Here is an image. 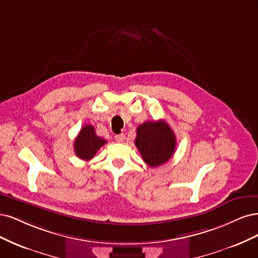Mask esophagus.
Masks as SVG:
<instances>
[{
  "mask_svg": "<svg viewBox=\"0 0 258 258\" xmlns=\"http://www.w3.org/2000/svg\"><path fill=\"white\" fill-rule=\"evenodd\" d=\"M114 139L117 143H123L124 139H125V135L124 134H119V135H115L114 136Z\"/></svg>",
  "mask_w": 258,
  "mask_h": 258,
  "instance_id": "obj_1",
  "label": "esophagus"
}]
</instances>
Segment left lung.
Listing matches in <instances>:
<instances>
[{
	"instance_id": "1",
	"label": "left lung",
	"mask_w": 258,
	"mask_h": 258,
	"mask_svg": "<svg viewBox=\"0 0 258 258\" xmlns=\"http://www.w3.org/2000/svg\"><path fill=\"white\" fill-rule=\"evenodd\" d=\"M176 136L163 120L147 121L137 127L135 146L143 160L151 167L168 162L176 150Z\"/></svg>"
}]
</instances>
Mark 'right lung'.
Listing matches in <instances>:
<instances>
[{
    "instance_id": "1",
    "label": "right lung",
    "mask_w": 258,
    "mask_h": 258,
    "mask_svg": "<svg viewBox=\"0 0 258 258\" xmlns=\"http://www.w3.org/2000/svg\"><path fill=\"white\" fill-rule=\"evenodd\" d=\"M106 144V139L98 137L95 134V130L92 125H85L79 132L78 136L75 139L74 150L79 159L90 161L98 149Z\"/></svg>"
}]
</instances>
